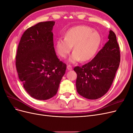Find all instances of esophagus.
Wrapping results in <instances>:
<instances>
[{
    "mask_svg": "<svg viewBox=\"0 0 133 133\" xmlns=\"http://www.w3.org/2000/svg\"><path fill=\"white\" fill-rule=\"evenodd\" d=\"M67 69L68 70H70L73 69V68H72V66L70 65H67Z\"/></svg>",
    "mask_w": 133,
    "mask_h": 133,
    "instance_id": "obj_1",
    "label": "esophagus"
}]
</instances>
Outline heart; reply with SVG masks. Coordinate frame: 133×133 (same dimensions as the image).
Masks as SVG:
<instances>
[{"mask_svg": "<svg viewBox=\"0 0 133 133\" xmlns=\"http://www.w3.org/2000/svg\"><path fill=\"white\" fill-rule=\"evenodd\" d=\"M101 42L98 32L85 25L71 28L65 34V38L58 39L56 44L57 53L62 58H66L73 47L74 52L69 62L74 63L87 62L94 57Z\"/></svg>", "mask_w": 133, "mask_h": 133, "instance_id": "heart-1", "label": "heart"}]
</instances>
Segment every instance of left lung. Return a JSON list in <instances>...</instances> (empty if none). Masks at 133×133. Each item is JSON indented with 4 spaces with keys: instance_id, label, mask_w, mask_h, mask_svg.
Here are the masks:
<instances>
[{
    "instance_id": "1",
    "label": "left lung",
    "mask_w": 133,
    "mask_h": 133,
    "mask_svg": "<svg viewBox=\"0 0 133 133\" xmlns=\"http://www.w3.org/2000/svg\"><path fill=\"white\" fill-rule=\"evenodd\" d=\"M109 41L91 61L74 70L77 74V92L88 99L105 95L111 85L120 61L119 44L114 31L110 30Z\"/></svg>"
}]
</instances>
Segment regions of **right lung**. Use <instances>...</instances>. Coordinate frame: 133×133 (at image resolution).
I'll return each mask as SVG.
<instances>
[{
    "mask_svg": "<svg viewBox=\"0 0 133 133\" xmlns=\"http://www.w3.org/2000/svg\"><path fill=\"white\" fill-rule=\"evenodd\" d=\"M55 22H40L24 32L15 57L23 87L31 97L47 100L57 94L66 65L56 55L52 33Z\"/></svg>",
    "mask_w": 133,
    "mask_h": 133,
    "instance_id": "add662e5",
    "label": "right lung"
}]
</instances>
